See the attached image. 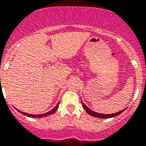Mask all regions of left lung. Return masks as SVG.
Here are the masks:
<instances>
[{
    "mask_svg": "<svg viewBox=\"0 0 146 146\" xmlns=\"http://www.w3.org/2000/svg\"><path fill=\"white\" fill-rule=\"evenodd\" d=\"M82 106L84 107V109L86 110V111L87 112V114H89L91 116H93L95 117H98V118H111V117H116L117 115H119L120 114H121L123 111H124V110H126V109H124V110H121L120 111H117L116 113H113V114H101V113H98V112H96V111H92V110L87 107V106H86V104L84 103L83 101H82Z\"/></svg>",
    "mask_w": 146,
    "mask_h": 146,
    "instance_id": "left-lung-1",
    "label": "left lung"
}]
</instances>
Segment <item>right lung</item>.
I'll return each mask as SVG.
<instances>
[{
    "label": "right lung",
    "mask_w": 146,
    "mask_h": 146,
    "mask_svg": "<svg viewBox=\"0 0 146 146\" xmlns=\"http://www.w3.org/2000/svg\"><path fill=\"white\" fill-rule=\"evenodd\" d=\"M59 102H58L57 104H56V106L54 107L53 110H51L50 111H48V112H45V113L44 114H40V115H31V114H28V113H26V112H23V111H20V110H17V109H16V110H17V111H19V112H20L21 114H23V115H26V116H27V117H32V118H40V117H48V116H49V115H53V114L55 112L56 110H57L58 107H59Z\"/></svg>",
    "instance_id": "1"
}]
</instances>
